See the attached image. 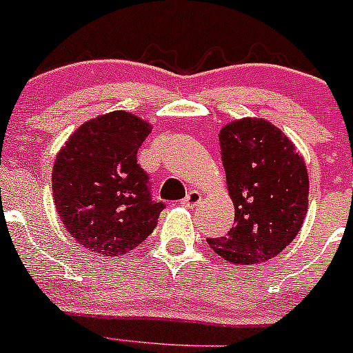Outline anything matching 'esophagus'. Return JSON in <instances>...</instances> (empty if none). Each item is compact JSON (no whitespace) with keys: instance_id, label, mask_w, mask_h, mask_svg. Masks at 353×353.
<instances>
[{"instance_id":"34e87169","label":"esophagus","mask_w":353,"mask_h":353,"mask_svg":"<svg viewBox=\"0 0 353 353\" xmlns=\"http://www.w3.org/2000/svg\"><path fill=\"white\" fill-rule=\"evenodd\" d=\"M201 201H202V194H201V192L190 190L187 194V197H185L180 203H181V205H185V207H194V205H197V203L201 202Z\"/></svg>"}]
</instances>
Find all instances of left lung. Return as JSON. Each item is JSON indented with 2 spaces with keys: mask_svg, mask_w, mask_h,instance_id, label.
<instances>
[{
  "mask_svg": "<svg viewBox=\"0 0 353 353\" xmlns=\"http://www.w3.org/2000/svg\"><path fill=\"white\" fill-rule=\"evenodd\" d=\"M219 144L234 226L207 243L236 265L272 260L296 238L306 217V163L292 141L263 119L230 122L221 129Z\"/></svg>",
  "mask_w": 353,
  "mask_h": 353,
  "instance_id": "obj_1",
  "label": "left lung"
}]
</instances>
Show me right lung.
<instances>
[{
  "mask_svg": "<svg viewBox=\"0 0 353 353\" xmlns=\"http://www.w3.org/2000/svg\"><path fill=\"white\" fill-rule=\"evenodd\" d=\"M151 123L117 110L81 123L57 152L52 192L66 231L83 248L119 256L139 246L165 203L152 201L137 151Z\"/></svg>",
  "mask_w": 353,
  "mask_h": 353,
  "instance_id": "right-lung-1",
  "label": "right lung"
}]
</instances>
